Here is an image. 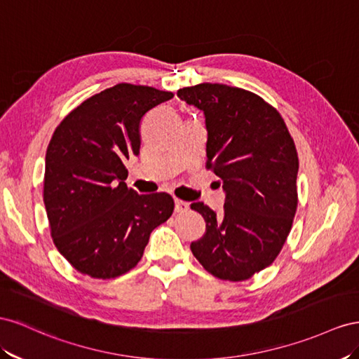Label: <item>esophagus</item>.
<instances>
[{
	"instance_id": "obj_1",
	"label": "esophagus",
	"mask_w": 359,
	"mask_h": 359,
	"mask_svg": "<svg viewBox=\"0 0 359 359\" xmlns=\"http://www.w3.org/2000/svg\"><path fill=\"white\" fill-rule=\"evenodd\" d=\"M189 209V204L187 201H182V200H176L174 201V210H176L177 213H182V212H187Z\"/></svg>"
}]
</instances>
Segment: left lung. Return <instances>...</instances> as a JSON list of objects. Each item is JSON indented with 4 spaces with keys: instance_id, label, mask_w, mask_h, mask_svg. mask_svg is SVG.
I'll list each match as a JSON object with an SVG mask.
<instances>
[{
    "instance_id": "obj_1",
    "label": "left lung",
    "mask_w": 359,
    "mask_h": 359,
    "mask_svg": "<svg viewBox=\"0 0 359 359\" xmlns=\"http://www.w3.org/2000/svg\"><path fill=\"white\" fill-rule=\"evenodd\" d=\"M177 96L206 118L208 168L225 192L217 215L201 201L191 209L206 221L191 251L221 280H248L275 260L298 206V153L280 112L243 88L203 83Z\"/></svg>"
}]
</instances>
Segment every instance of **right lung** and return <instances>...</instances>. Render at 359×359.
<instances>
[{
    "mask_svg": "<svg viewBox=\"0 0 359 359\" xmlns=\"http://www.w3.org/2000/svg\"><path fill=\"white\" fill-rule=\"evenodd\" d=\"M172 96L117 84L84 100L50 138L43 182L50 234L81 273L107 280L135 268L150 233L171 217L168 194L128 188L125 162L140 155L141 120Z\"/></svg>",
    "mask_w": 359,
    "mask_h": 359,
    "instance_id": "1",
    "label": "right lung"
}]
</instances>
